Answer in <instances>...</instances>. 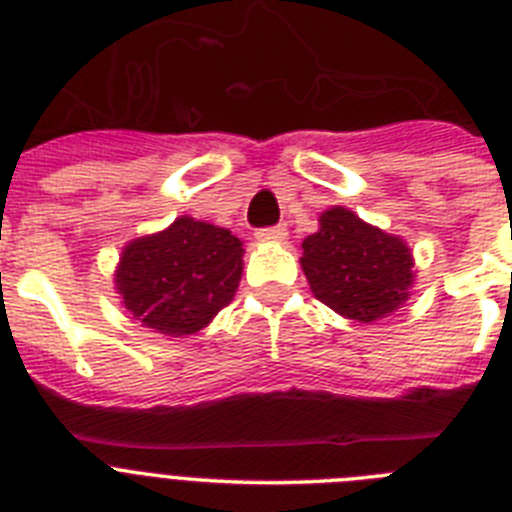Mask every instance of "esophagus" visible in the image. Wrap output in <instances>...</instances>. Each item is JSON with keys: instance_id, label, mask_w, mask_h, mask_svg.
Instances as JSON below:
<instances>
[{"instance_id": "1", "label": "esophagus", "mask_w": 512, "mask_h": 512, "mask_svg": "<svg viewBox=\"0 0 512 512\" xmlns=\"http://www.w3.org/2000/svg\"><path fill=\"white\" fill-rule=\"evenodd\" d=\"M288 237V229L285 227H265V229H257V239L260 242H285Z\"/></svg>"}]
</instances>
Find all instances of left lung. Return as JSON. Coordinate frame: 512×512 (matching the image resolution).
I'll use <instances>...</instances> for the list:
<instances>
[{"label":"left lung","instance_id":"obj_1","mask_svg":"<svg viewBox=\"0 0 512 512\" xmlns=\"http://www.w3.org/2000/svg\"><path fill=\"white\" fill-rule=\"evenodd\" d=\"M301 267L313 296L344 319L372 324L408 301L413 257L400 237L334 206L319 216V232L303 239Z\"/></svg>","mask_w":512,"mask_h":512}]
</instances>
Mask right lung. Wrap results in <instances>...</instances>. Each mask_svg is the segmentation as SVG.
I'll return each mask as SVG.
<instances>
[{
	"mask_svg": "<svg viewBox=\"0 0 512 512\" xmlns=\"http://www.w3.org/2000/svg\"><path fill=\"white\" fill-rule=\"evenodd\" d=\"M242 252L229 229L181 216L124 247L114 283L142 326L165 336L196 334L232 301Z\"/></svg>",
	"mask_w": 512,
	"mask_h": 512,
	"instance_id": "add662e5",
	"label": "right lung"
}]
</instances>
